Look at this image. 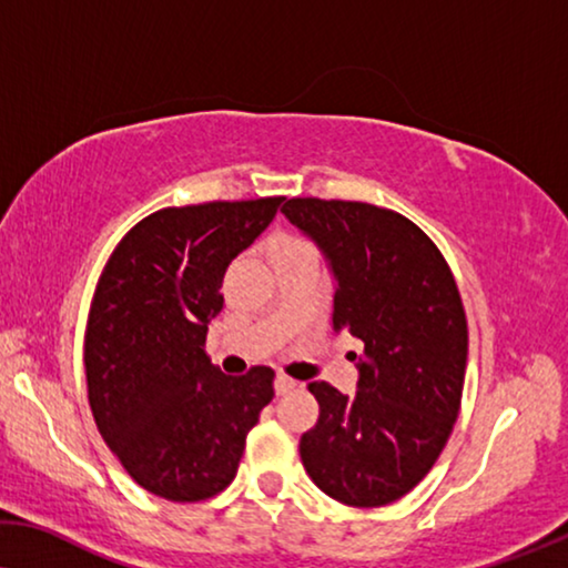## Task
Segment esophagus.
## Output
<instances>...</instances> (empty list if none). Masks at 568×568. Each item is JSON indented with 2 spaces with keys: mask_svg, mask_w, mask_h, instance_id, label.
<instances>
[{
  "mask_svg": "<svg viewBox=\"0 0 568 568\" xmlns=\"http://www.w3.org/2000/svg\"><path fill=\"white\" fill-rule=\"evenodd\" d=\"M295 386H298V381H293L291 378V375H285V373H281V375H277V378H275V390H277V394H287V390H293Z\"/></svg>",
  "mask_w": 568,
  "mask_h": 568,
  "instance_id": "1",
  "label": "esophagus"
}]
</instances>
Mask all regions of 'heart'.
Wrapping results in <instances>:
<instances>
[{"instance_id": "1", "label": "heart", "mask_w": 568, "mask_h": 568, "mask_svg": "<svg viewBox=\"0 0 568 568\" xmlns=\"http://www.w3.org/2000/svg\"><path fill=\"white\" fill-rule=\"evenodd\" d=\"M270 254L273 257H298V254H316V250L306 236L293 234V231H281V234L270 239Z\"/></svg>"}]
</instances>
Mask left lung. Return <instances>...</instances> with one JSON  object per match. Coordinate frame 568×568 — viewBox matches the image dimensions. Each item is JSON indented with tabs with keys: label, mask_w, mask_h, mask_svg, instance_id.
I'll list each match as a JSON object with an SVG mask.
<instances>
[{
	"label": "left lung",
	"mask_w": 568,
	"mask_h": 568,
	"mask_svg": "<svg viewBox=\"0 0 568 568\" xmlns=\"http://www.w3.org/2000/svg\"><path fill=\"white\" fill-rule=\"evenodd\" d=\"M283 213L329 257L334 332L363 339L355 396L308 383L318 419L301 437L303 468L342 505H390L429 474L458 419L468 361L458 283L433 239L388 207L291 197Z\"/></svg>",
	"instance_id": "8db88e82"
}]
</instances>
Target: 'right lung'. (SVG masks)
Instances as JSON below:
<instances>
[{"label":"right lung","instance_id":"right-lung-1","mask_svg":"<svg viewBox=\"0 0 568 568\" xmlns=\"http://www.w3.org/2000/svg\"><path fill=\"white\" fill-rule=\"evenodd\" d=\"M283 195L162 207L118 242L84 329L87 398L102 440L141 489L203 501L234 481L275 371L223 375L205 353L223 273Z\"/></svg>","mask_w":568,"mask_h":568}]
</instances>
